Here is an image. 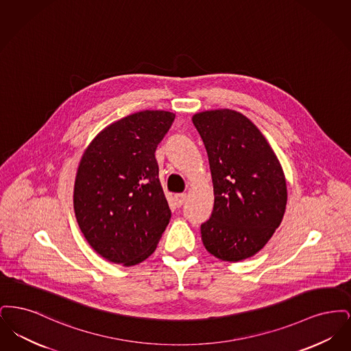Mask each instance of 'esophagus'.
<instances>
[{
    "label": "esophagus",
    "instance_id": "34e87169",
    "mask_svg": "<svg viewBox=\"0 0 351 351\" xmlns=\"http://www.w3.org/2000/svg\"><path fill=\"white\" fill-rule=\"evenodd\" d=\"M185 199H186V193H176L175 195V202L178 206H182Z\"/></svg>",
    "mask_w": 351,
    "mask_h": 351
}]
</instances>
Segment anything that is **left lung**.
<instances>
[{
    "mask_svg": "<svg viewBox=\"0 0 351 351\" xmlns=\"http://www.w3.org/2000/svg\"><path fill=\"white\" fill-rule=\"evenodd\" d=\"M192 121L208 152L215 191L213 212L201 223L202 243L221 261L250 258L283 219V168L263 134L243 114L208 110Z\"/></svg>",
    "mask_w": 351,
    "mask_h": 351,
    "instance_id": "left-lung-1",
    "label": "left lung"
}]
</instances>
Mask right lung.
<instances>
[{
	"label": "right lung",
	"mask_w": 351,
	"mask_h": 351,
	"mask_svg": "<svg viewBox=\"0 0 351 351\" xmlns=\"http://www.w3.org/2000/svg\"><path fill=\"white\" fill-rule=\"evenodd\" d=\"M175 114L145 110L105 128L77 168L73 208L80 230L102 258L134 266L149 258L171 210L155 151Z\"/></svg>",
	"instance_id": "obj_1"
}]
</instances>
